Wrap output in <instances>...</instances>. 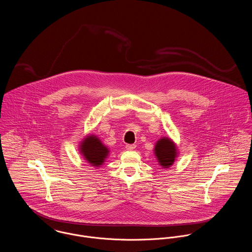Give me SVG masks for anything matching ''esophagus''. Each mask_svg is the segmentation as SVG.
I'll return each instance as SVG.
<instances>
[{"label": "esophagus", "instance_id": "esophagus-1", "mask_svg": "<svg viewBox=\"0 0 252 252\" xmlns=\"http://www.w3.org/2000/svg\"><path fill=\"white\" fill-rule=\"evenodd\" d=\"M126 149L127 151H133V150L135 149V145H133V144H128V145L126 146Z\"/></svg>", "mask_w": 252, "mask_h": 252}]
</instances>
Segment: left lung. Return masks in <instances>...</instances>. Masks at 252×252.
Listing matches in <instances>:
<instances>
[{"label":"left lung","mask_w":252,"mask_h":252,"mask_svg":"<svg viewBox=\"0 0 252 252\" xmlns=\"http://www.w3.org/2000/svg\"><path fill=\"white\" fill-rule=\"evenodd\" d=\"M154 153L158 162L162 168H169L175 162L178 157V149L174 141L169 137H161L155 145Z\"/></svg>","instance_id":"obj_1"}]
</instances>
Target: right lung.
I'll return each mask as SVG.
<instances>
[{
	"mask_svg": "<svg viewBox=\"0 0 252 252\" xmlns=\"http://www.w3.org/2000/svg\"><path fill=\"white\" fill-rule=\"evenodd\" d=\"M79 152L88 163L99 167L104 163L110 151L97 136L90 134L81 141Z\"/></svg>",
	"mask_w": 252,
	"mask_h": 252,
	"instance_id": "add662e5",
	"label": "right lung"
}]
</instances>
